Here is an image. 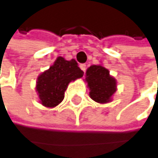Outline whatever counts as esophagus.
<instances>
[{
    "label": "esophagus",
    "mask_w": 158,
    "mask_h": 158,
    "mask_svg": "<svg viewBox=\"0 0 158 158\" xmlns=\"http://www.w3.org/2000/svg\"><path fill=\"white\" fill-rule=\"evenodd\" d=\"M79 68L85 72V71H86V69H87V66H86V64H80L79 65Z\"/></svg>",
    "instance_id": "1"
}]
</instances>
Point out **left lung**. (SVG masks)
Here are the masks:
<instances>
[{"label": "left lung", "instance_id": "obj_1", "mask_svg": "<svg viewBox=\"0 0 158 158\" xmlns=\"http://www.w3.org/2000/svg\"><path fill=\"white\" fill-rule=\"evenodd\" d=\"M89 89V97L94 101L106 104L112 101L117 91V80L109 74V70L101 64L91 65L87 69L84 79Z\"/></svg>", "mask_w": 158, "mask_h": 158}]
</instances>
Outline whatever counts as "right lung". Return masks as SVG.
<instances>
[{
  "instance_id": "1",
  "label": "right lung",
  "mask_w": 158,
  "mask_h": 158,
  "mask_svg": "<svg viewBox=\"0 0 158 158\" xmlns=\"http://www.w3.org/2000/svg\"><path fill=\"white\" fill-rule=\"evenodd\" d=\"M83 74L74 59L67 60L58 57L50 69L37 78L36 92L40 104L46 108L57 107L63 100L69 84L82 78Z\"/></svg>"
}]
</instances>
